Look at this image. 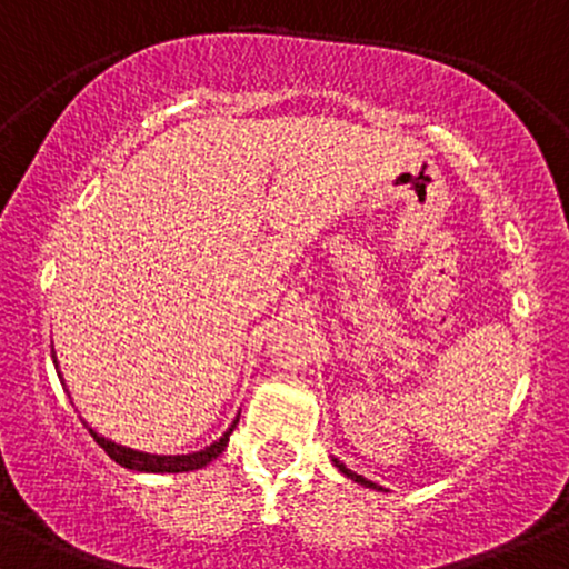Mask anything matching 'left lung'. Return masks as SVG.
<instances>
[{
	"label": "left lung",
	"instance_id": "1",
	"mask_svg": "<svg viewBox=\"0 0 569 569\" xmlns=\"http://www.w3.org/2000/svg\"><path fill=\"white\" fill-rule=\"evenodd\" d=\"M331 461H333V467H337L341 475L347 477V480H352V482H358V485H362V488H371V490H385L381 488V485H376V482H371V480H366V477L362 475H358V471H352V469H347V463H341L337 456H331Z\"/></svg>",
	"mask_w": 569,
	"mask_h": 569
}]
</instances>
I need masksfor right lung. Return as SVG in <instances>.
<instances>
[{
    "instance_id": "right-lung-1",
    "label": "right lung",
    "mask_w": 569,
    "mask_h": 569,
    "mask_svg": "<svg viewBox=\"0 0 569 569\" xmlns=\"http://www.w3.org/2000/svg\"><path fill=\"white\" fill-rule=\"evenodd\" d=\"M52 362H54V371H58L60 385L66 387L63 373H60V366H58V358H54V347H52ZM238 416H241V413H238ZM238 416H236V419H232L230 427L224 429V435L219 437V440H214V442L207 445V448H201V450H193V453H177V456L146 453V450L127 448V445H119V442L108 440V437L98 435V432H94V429H89V435L94 437V442H98L100 448L106 450V453L111 456L116 463H119V467L132 469V471H146V475H182V471L203 469V467H207V463L214 461V458L222 453L224 448H228L232 429H236V423H238Z\"/></svg>"
}]
</instances>
